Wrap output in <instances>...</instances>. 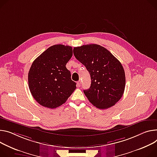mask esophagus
I'll list each match as a JSON object with an SVG mask.
<instances>
[{
    "label": "esophagus",
    "mask_w": 157,
    "mask_h": 157,
    "mask_svg": "<svg viewBox=\"0 0 157 157\" xmlns=\"http://www.w3.org/2000/svg\"><path fill=\"white\" fill-rule=\"evenodd\" d=\"M77 86H78V87H80V86H81V81H79L77 82Z\"/></svg>",
    "instance_id": "34e87169"
}]
</instances>
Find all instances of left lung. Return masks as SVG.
<instances>
[{
	"instance_id": "1",
	"label": "left lung",
	"mask_w": 157,
	"mask_h": 157,
	"mask_svg": "<svg viewBox=\"0 0 157 157\" xmlns=\"http://www.w3.org/2000/svg\"><path fill=\"white\" fill-rule=\"evenodd\" d=\"M73 53L91 76L90 88L83 91L89 101L99 109L115 105L125 88V74L121 63L108 50L98 44L74 48Z\"/></svg>"
}]
</instances>
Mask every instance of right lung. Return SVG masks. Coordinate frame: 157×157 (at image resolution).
Masks as SVG:
<instances>
[{
	"label": "right lung",
	"instance_id": "right-lung-1",
	"mask_svg": "<svg viewBox=\"0 0 157 157\" xmlns=\"http://www.w3.org/2000/svg\"><path fill=\"white\" fill-rule=\"evenodd\" d=\"M73 56L69 46L49 47L34 61L28 74L30 91L36 101L48 108L64 103L76 88L66 65Z\"/></svg>",
	"mask_w": 157,
	"mask_h": 157
}]
</instances>
